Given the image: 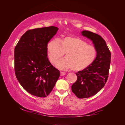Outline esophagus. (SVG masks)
I'll return each instance as SVG.
<instances>
[{
    "mask_svg": "<svg viewBox=\"0 0 125 125\" xmlns=\"http://www.w3.org/2000/svg\"><path fill=\"white\" fill-rule=\"evenodd\" d=\"M65 74H66L65 73H63V72H62V71L60 72V75H62H62H65Z\"/></svg>",
    "mask_w": 125,
    "mask_h": 125,
    "instance_id": "1",
    "label": "esophagus"
}]
</instances>
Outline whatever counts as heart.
Masks as SVG:
<instances>
[{"label":"heart","mask_w":125,"mask_h":125,"mask_svg":"<svg viewBox=\"0 0 125 125\" xmlns=\"http://www.w3.org/2000/svg\"><path fill=\"white\" fill-rule=\"evenodd\" d=\"M65 53V58L56 63L62 69H69L75 71L85 69L95 61L97 49L93 45L88 44L78 37L67 36L57 40H52L47 44V55L50 62L55 63Z\"/></svg>","instance_id":"1"}]
</instances>
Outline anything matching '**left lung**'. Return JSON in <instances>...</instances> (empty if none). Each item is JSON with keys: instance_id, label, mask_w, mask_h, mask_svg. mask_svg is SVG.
<instances>
[{"instance_id": "1", "label": "left lung", "mask_w": 125, "mask_h": 125, "mask_svg": "<svg viewBox=\"0 0 125 125\" xmlns=\"http://www.w3.org/2000/svg\"><path fill=\"white\" fill-rule=\"evenodd\" d=\"M81 33L92 41L97 52L96 58L91 65L75 73L77 80L71 86L72 91L77 97L84 99L94 95L105 85L109 74L111 54L100 35L88 31H83Z\"/></svg>"}]
</instances>
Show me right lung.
<instances>
[{
  "instance_id": "1",
  "label": "right lung",
  "mask_w": 125,
  "mask_h": 125,
  "mask_svg": "<svg viewBox=\"0 0 125 125\" xmlns=\"http://www.w3.org/2000/svg\"><path fill=\"white\" fill-rule=\"evenodd\" d=\"M56 26L37 28L26 31L14 49V71L21 86L30 94L46 97L60 75L47 55L48 42L57 32Z\"/></svg>"
}]
</instances>
